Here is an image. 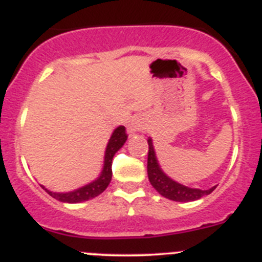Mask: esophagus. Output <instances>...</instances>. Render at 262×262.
I'll return each mask as SVG.
<instances>
[{
  "label": "esophagus",
  "instance_id": "obj_1",
  "mask_svg": "<svg viewBox=\"0 0 262 262\" xmlns=\"http://www.w3.org/2000/svg\"><path fill=\"white\" fill-rule=\"evenodd\" d=\"M128 131H129V134L138 133V131H140V124H139V123H133V124H131V126H129Z\"/></svg>",
  "mask_w": 262,
  "mask_h": 262
}]
</instances>
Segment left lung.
<instances>
[{
    "label": "left lung",
    "instance_id": "obj_1",
    "mask_svg": "<svg viewBox=\"0 0 262 262\" xmlns=\"http://www.w3.org/2000/svg\"><path fill=\"white\" fill-rule=\"evenodd\" d=\"M148 147H149L148 148L147 164L148 180L159 194L170 201H176V202H191V201L200 200L205 195H209L215 190L216 186L210 187L207 190H201V189H195V187L185 186V185L172 180L164 173V170L160 166L151 138H148Z\"/></svg>",
    "mask_w": 262,
    "mask_h": 262
}]
</instances>
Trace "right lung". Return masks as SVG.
<instances>
[{
    "label": "right lung",
    "mask_w": 262,
    "mask_h": 262,
    "mask_svg": "<svg viewBox=\"0 0 262 262\" xmlns=\"http://www.w3.org/2000/svg\"><path fill=\"white\" fill-rule=\"evenodd\" d=\"M127 140L126 128L124 126H119L113 131L108 143L106 145L105 151V159H103V168L101 170V174L94 180V181L89 182V184L84 185V186L78 187L72 191H67V193H57V191L48 190L47 187L41 185V187L50 194L52 198L60 201L64 203H80L89 201L92 198H96L101 193L106 190V187L108 186L111 181V176H113V170H111V164H113V157L114 155L119 151L120 148L123 147V144Z\"/></svg>",
    "instance_id": "add662e5"
}]
</instances>
